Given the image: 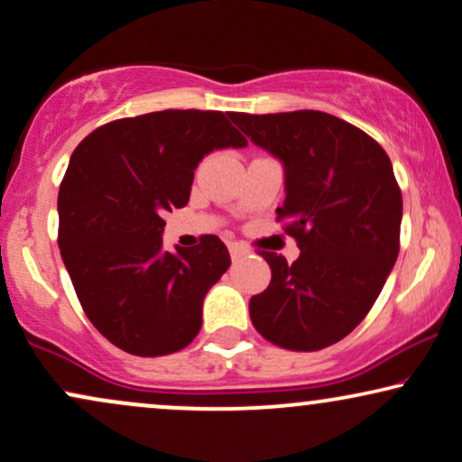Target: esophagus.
I'll use <instances>...</instances> for the list:
<instances>
[{
	"label": "esophagus",
	"instance_id": "1",
	"mask_svg": "<svg viewBox=\"0 0 462 462\" xmlns=\"http://www.w3.org/2000/svg\"><path fill=\"white\" fill-rule=\"evenodd\" d=\"M227 249H230L232 258H241V256H245V254H249V249L245 245H241V243H230Z\"/></svg>",
	"mask_w": 462,
	"mask_h": 462
}]
</instances>
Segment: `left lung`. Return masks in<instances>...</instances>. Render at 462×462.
<instances>
[{
    "label": "left lung",
    "instance_id": "obj_1",
    "mask_svg": "<svg viewBox=\"0 0 462 462\" xmlns=\"http://www.w3.org/2000/svg\"><path fill=\"white\" fill-rule=\"evenodd\" d=\"M232 121L284 164L275 219L301 249L293 264L261 252L272 282L249 300L254 328L273 346L317 352L367 317L400 254L402 190L367 132L319 110Z\"/></svg>",
    "mask_w": 462,
    "mask_h": 462
}]
</instances>
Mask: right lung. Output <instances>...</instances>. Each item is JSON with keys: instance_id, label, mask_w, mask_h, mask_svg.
<instances>
[{"instance_id": "obj_1", "label": "right lung", "mask_w": 462, "mask_h": 462, "mask_svg": "<svg viewBox=\"0 0 462 462\" xmlns=\"http://www.w3.org/2000/svg\"><path fill=\"white\" fill-rule=\"evenodd\" d=\"M245 145L227 113L161 110L99 125L71 153L58 245L79 304L113 346L153 358L198 337L201 304L230 254L215 235L162 252V215L187 206L206 153Z\"/></svg>"}]
</instances>
